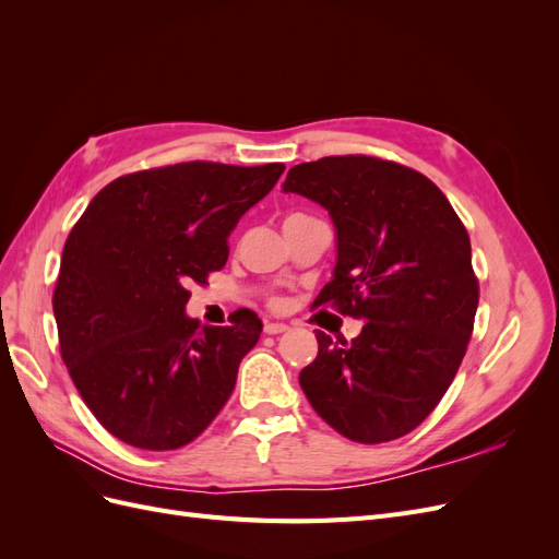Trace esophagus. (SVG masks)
I'll list each match as a JSON object with an SVG mask.
<instances>
[{
	"mask_svg": "<svg viewBox=\"0 0 559 559\" xmlns=\"http://www.w3.org/2000/svg\"><path fill=\"white\" fill-rule=\"evenodd\" d=\"M263 331H265L267 335H277V333L289 331V326L282 324V321H265V324H263Z\"/></svg>",
	"mask_w": 559,
	"mask_h": 559,
	"instance_id": "esophagus-1",
	"label": "esophagus"
}]
</instances>
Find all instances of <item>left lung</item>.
<instances>
[{
	"mask_svg": "<svg viewBox=\"0 0 559 559\" xmlns=\"http://www.w3.org/2000/svg\"><path fill=\"white\" fill-rule=\"evenodd\" d=\"M282 191L319 202L335 226L333 280L314 306L366 319L352 343L317 331L302 392L349 441L411 433L448 392L471 341L478 280L464 224L431 179L370 156L300 163Z\"/></svg>",
	"mask_w": 559,
	"mask_h": 559,
	"instance_id": "obj_1",
	"label": "left lung"
}]
</instances>
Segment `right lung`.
<instances>
[{
  "label": "right lung",
  "mask_w": 559,
  "mask_h": 559,
  "mask_svg": "<svg viewBox=\"0 0 559 559\" xmlns=\"http://www.w3.org/2000/svg\"><path fill=\"white\" fill-rule=\"evenodd\" d=\"M282 163H177L118 177L99 191L62 249L53 294L60 354L118 441L177 450L224 408L261 319L200 326L186 286L228 261V235L265 198Z\"/></svg>",
  "instance_id": "obj_1"
}]
</instances>
